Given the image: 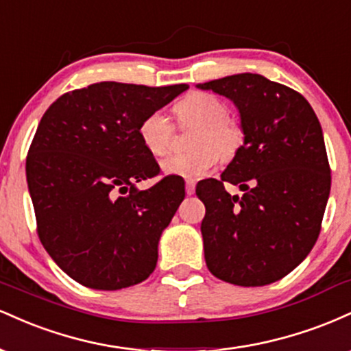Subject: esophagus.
Returning a JSON list of instances; mask_svg holds the SVG:
<instances>
[{
	"mask_svg": "<svg viewBox=\"0 0 351 351\" xmlns=\"http://www.w3.org/2000/svg\"><path fill=\"white\" fill-rule=\"evenodd\" d=\"M195 188H196V184H195V181H191V180H186V195H195Z\"/></svg>",
	"mask_w": 351,
	"mask_h": 351,
	"instance_id": "1",
	"label": "esophagus"
}]
</instances>
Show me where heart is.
I'll use <instances>...</instances> for the list:
<instances>
[{"instance_id":"heart-1","label":"heart","mask_w":351,"mask_h":351,"mask_svg":"<svg viewBox=\"0 0 351 351\" xmlns=\"http://www.w3.org/2000/svg\"><path fill=\"white\" fill-rule=\"evenodd\" d=\"M175 114L181 127H196L189 138V147L195 150L167 156L162 162V170L167 175L186 180L203 178L216 167L219 156L232 160L243 148V127L228 117V106L216 95L191 92L176 104ZM138 135L152 155L162 156L170 150L175 127L165 112L155 110L140 122Z\"/></svg>"}]
</instances>
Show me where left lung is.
Returning <instances> with one entry per match:
<instances>
[{
    "label": "left lung",
    "instance_id": "1",
    "mask_svg": "<svg viewBox=\"0 0 351 351\" xmlns=\"http://www.w3.org/2000/svg\"><path fill=\"white\" fill-rule=\"evenodd\" d=\"M198 87L231 99L244 130L243 148L221 180L196 186L206 208V265L229 284H272L308 256L320 234L332 183L320 122L304 95L259 74ZM226 182L243 195H229Z\"/></svg>",
    "mask_w": 351,
    "mask_h": 351
}]
</instances>
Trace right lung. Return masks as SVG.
Here are the masks:
<instances>
[{"label": "right lung", "instance_id": "right-lung-1", "mask_svg": "<svg viewBox=\"0 0 351 351\" xmlns=\"http://www.w3.org/2000/svg\"><path fill=\"white\" fill-rule=\"evenodd\" d=\"M186 84L97 82L52 102L26 158L38 236L71 279L95 291L140 284L155 271L158 239L184 199V181L160 175L138 125Z\"/></svg>", "mask_w": 351, "mask_h": 351}]
</instances>
